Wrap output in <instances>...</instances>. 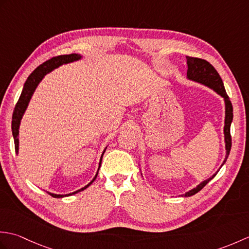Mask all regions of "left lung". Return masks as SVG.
Wrapping results in <instances>:
<instances>
[{
  "instance_id": "left-lung-1",
  "label": "left lung",
  "mask_w": 249,
  "mask_h": 249,
  "mask_svg": "<svg viewBox=\"0 0 249 249\" xmlns=\"http://www.w3.org/2000/svg\"><path fill=\"white\" fill-rule=\"evenodd\" d=\"M187 60V78L189 80H193L195 82H198L201 84H204V86L209 87L210 89H213L214 91L220 95L221 97L225 100V107H226V116H225V126H224V135H225V143H226V158L224 162L221 163L220 168L223 167L224 163L226 162L227 158L229 156V153L231 150V135H230V126L231 122L233 120V108H232V104L229 99V96L226 93V89L224 87V82L221 80L219 73L217 71L215 70L213 65H211L208 61L198 59V57H192V56H186ZM219 168V169H220ZM218 172V171H217ZM213 174L212 177L205 179L202 183H200L197 187L193 188L189 190L184 196L185 197H190L195 194L200 192L206 184H208L211 179H212L216 174Z\"/></svg>"
}]
</instances>
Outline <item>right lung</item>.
<instances>
[{
	"label": "right lung",
	"instance_id": "obj_1",
	"mask_svg": "<svg viewBox=\"0 0 249 249\" xmlns=\"http://www.w3.org/2000/svg\"><path fill=\"white\" fill-rule=\"evenodd\" d=\"M80 59H81V55L77 54V53L54 56V57H52V59L46 61L41 65H39L33 72L31 73L29 78L26 79V81H25L24 86H23V89H22V92H21V95L19 97L18 103L15 107L14 113H13V121H12V130H13V136H14V140H15V150H16V153H17V154H18V151H19V126H20V122H21V119H22V116L25 112L26 108H28L30 99L32 97V95H33L36 87L38 86V83L41 81V79H43L48 72L52 71L53 70H55V68H57L63 64H67V63L75 62V61H78ZM106 149H107V147H106ZM106 149H105V151H106ZM105 151L103 152L102 157H100L98 170L100 168V163H102L103 155H104ZM97 174H98V171L96 173V176L94 177V178L92 179L91 182H89L88 185H86L84 187H82L81 189H78L77 192H73L71 194H67V195H56V194H51V193H48V194L50 196H52V197H54V198H63V197H68V196L75 195V194H77L79 192H82V190L88 188L89 185H91L95 181V178H97Z\"/></svg>",
	"mask_w": 249,
	"mask_h": 249
}]
</instances>
